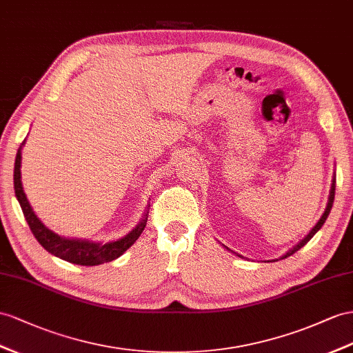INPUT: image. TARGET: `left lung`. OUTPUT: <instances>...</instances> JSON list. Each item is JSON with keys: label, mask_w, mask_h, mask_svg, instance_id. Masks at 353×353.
I'll list each match as a JSON object with an SVG mask.
<instances>
[{"label": "left lung", "mask_w": 353, "mask_h": 353, "mask_svg": "<svg viewBox=\"0 0 353 353\" xmlns=\"http://www.w3.org/2000/svg\"><path fill=\"white\" fill-rule=\"evenodd\" d=\"M334 194H336V174L332 176V183H331V189H330V195H328V203H327V207H325V212L322 213V216H321V219L316 222V225L314 227L310 230V232L307 234V236L300 241V243H296V245L292 248V249H289L285 255H282L280 256L279 259H285V258H288V256H291L292 254H295L296 250H300L307 241H310V239L314 236L316 232H318L321 228H322V225L325 223V221H327V218H328V214H330V212H331V207H332V203H334ZM225 249H228L227 246H225ZM230 250V249H228ZM237 256H240V258H243L241 255H239L237 254ZM276 259H273V263H274Z\"/></svg>", "instance_id": "8db88e82"}]
</instances>
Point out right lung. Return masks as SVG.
Listing matches in <instances>:
<instances>
[{"mask_svg": "<svg viewBox=\"0 0 353 353\" xmlns=\"http://www.w3.org/2000/svg\"><path fill=\"white\" fill-rule=\"evenodd\" d=\"M23 144L25 141L22 143V146ZM22 146L17 149L16 161H14V174H13L14 195L21 204V209L23 212L26 222L30 225L34 237L37 239V241L49 252V254L64 259L71 264L92 267V265H99L104 263H110V261L119 258L123 252H126L134 245L135 240L140 237L144 227H146L148 213H149L148 210L143 214L141 221L137 223V227H135L132 231H130L125 237L119 240L108 241V243H98V241L82 240V239H67L49 230L46 225L37 218V214L34 213L28 198H26L23 192V186L21 180Z\"/></svg>", "mask_w": 353, "mask_h": 353, "instance_id": "obj_1", "label": "right lung"}]
</instances>
